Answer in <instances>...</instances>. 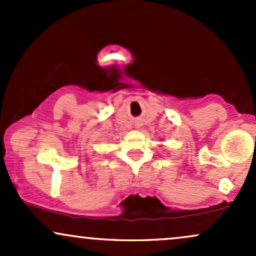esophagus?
I'll use <instances>...</instances> for the list:
<instances>
[{
    "label": "esophagus",
    "instance_id": "34e87169",
    "mask_svg": "<svg viewBox=\"0 0 256 256\" xmlns=\"http://www.w3.org/2000/svg\"><path fill=\"white\" fill-rule=\"evenodd\" d=\"M137 126H140V125H137Z\"/></svg>",
    "mask_w": 256,
    "mask_h": 256
}]
</instances>
